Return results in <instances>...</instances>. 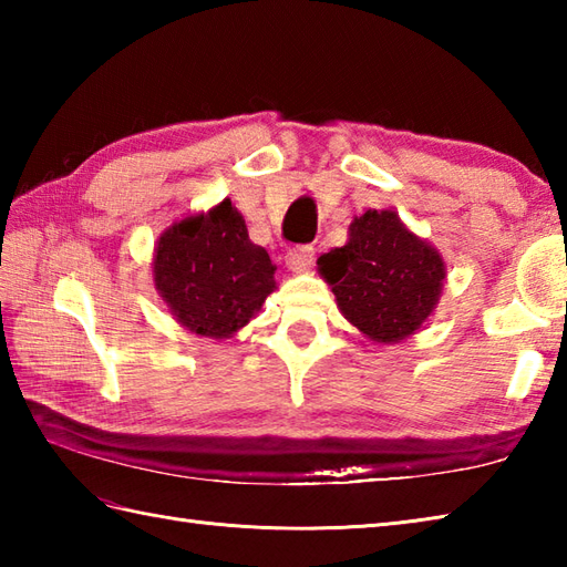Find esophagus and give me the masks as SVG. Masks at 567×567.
Returning <instances> with one entry per match:
<instances>
[{
  "label": "esophagus",
  "instance_id": "1",
  "mask_svg": "<svg viewBox=\"0 0 567 567\" xmlns=\"http://www.w3.org/2000/svg\"><path fill=\"white\" fill-rule=\"evenodd\" d=\"M285 262L290 270H307L311 268V262H315V246H292L287 250Z\"/></svg>",
  "mask_w": 567,
  "mask_h": 567
}]
</instances>
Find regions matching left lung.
<instances>
[{
  "mask_svg": "<svg viewBox=\"0 0 567 567\" xmlns=\"http://www.w3.org/2000/svg\"><path fill=\"white\" fill-rule=\"evenodd\" d=\"M343 317L378 343H396L421 329L439 302L443 260L406 231L394 212H365L348 244L319 258Z\"/></svg>",
  "mask_w": 567,
  "mask_h": 567,
  "instance_id": "8db88e82",
  "label": "left lung"
}]
</instances>
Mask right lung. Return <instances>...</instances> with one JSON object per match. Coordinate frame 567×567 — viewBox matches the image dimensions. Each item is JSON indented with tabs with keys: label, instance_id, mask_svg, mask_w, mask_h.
I'll use <instances>...</instances> for the list:
<instances>
[{
	"label": "right lung",
	"instance_id": "right-lung-1",
	"mask_svg": "<svg viewBox=\"0 0 567 567\" xmlns=\"http://www.w3.org/2000/svg\"><path fill=\"white\" fill-rule=\"evenodd\" d=\"M268 250L250 244L244 216L224 199L209 214L167 228L155 248V290L175 319L209 339H226L275 290Z\"/></svg>",
	"mask_w": 567,
	"mask_h": 567
}]
</instances>
